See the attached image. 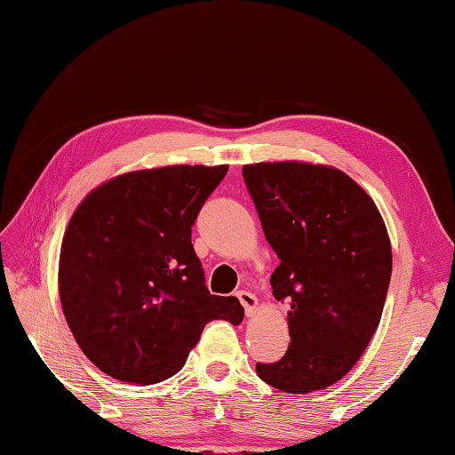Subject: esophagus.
<instances>
[{
	"instance_id": "obj_1",
	"label": "esophagus",
	"mask_w": 455,
	"mask_h": 455,
	"mask_svg": "<svg viewBox=\"0 0 455 455\" xmlns=\"http://www.w3.org/2000/svg\"><path fill=\"white\" fill-rule=\"evenodd\" d=\"M236 297H238V301L243 303L246 315L252 316V315L256 313V308H258V299H256V295H252L250 291H238Z\"/></svg>"
}]
</instances>
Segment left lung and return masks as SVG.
Returning a JSON list of instances; mask_svg holds the SVG:
<instances>
[{
    "mask_svg": "<svg viewBox=\"0 0 455 455\" xmlns=\"http://www.w3.org/2000/svg\"><path fill=\"white\" fill-rule=\"evenodd\" d=\"M266 240L279 258L274 297L289 305L291 344L256 363L272 387L311 393L352 370L381 321L391 243L373 199L332 166L259 162L243 168Z\"/></svg>",
    "mask_w": 455,
    "mask_h": 455,
    "instance_id": "left-lung-1",
    "label": "left lung"
}]
</instances>
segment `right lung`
I'll return each mask as SVG.
<instances>
[{
    "instance_id": "1",
    "label": "right lung",
    "mask_w": 455,
    "mask_h": 455,
    "mask_svg": "<svg viewBox=\"0 0 455 455\" xmlns=\"http://www.w3.org/2000/svg\"><path fill=\"white\" fill-rule=\"evenodd\" d=\"M228 166L121 173L90 191L68 222L58 264L66 323L103 373L168 379L207 323H243L236 297L211 295L191 227Z\"/></svg>"
}]
</instances>
